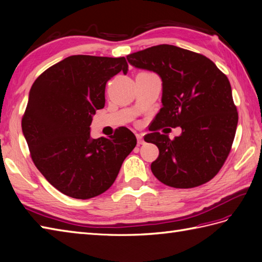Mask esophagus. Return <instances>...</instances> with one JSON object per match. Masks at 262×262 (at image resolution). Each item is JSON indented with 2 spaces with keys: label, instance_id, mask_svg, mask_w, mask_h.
Masks as SVG:
<instances>
[{
  "label": "esophagus",
  "instance_id": "obj_1",
  "mask_svg": "<svg viewBox=\"0 0 262 262\" xmlns=\"http://www.w3.org/2000/svg\"><path fill=\"white\" fill-rule=\"evenodd\" d=\"M136 138H137L138 145H142V144L145 143V141H144V138H143V135H142V134H137V135H136Z\"/></svg>",
  "mask_w": 262,
  "mask_h": 262
}]
</instances>
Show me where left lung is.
<instances>
[{
	"instance_id": "1",
	"label": "left lung",
	"mask_w": 262,
	"mask_h": 262,
	"mask_svg": "<svg viewBox=\"0 0 262 262\" xmlns=\"http://www.w3.org/2000/svg\"><path fill=\"white\" fill-rule=\"evenodd\" d=\"M127 60L162 79L163 107L154 133L144 137L159 147L153 174L181 189L213 179L231 152L238 120L227 76L204 55L165 43L129 54ZM162 126H181L183 133L170 140L156 132Z\"/></svg>"
}]
</instances>
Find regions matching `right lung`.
<instances>
[{"label": "right lung", "mask_w": 262, "mask_h": 262, "mask_svg": "<svg viewBox=\"0 0 262 262\" xmlns=\"http://www.w3.org/2000/svg\"><path fill=\"white\" fill-rule=\"evenodd\" d=\"M128 71L125 57L73 55L33 82L22 132L37 169L66 196L89 199L111 187L136 137L119 127L110 138L90 137L96 110L105 103L107 82Z\"/></svg>", "instance_id": "obj_1"}]
</instances>
